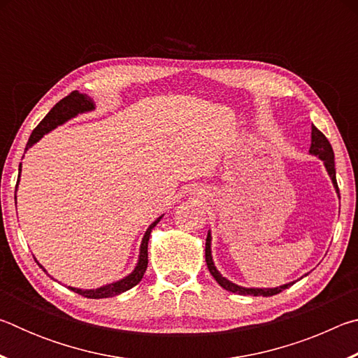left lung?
<instances>
[{"label": "left lung", "mask_w": 358, "mask_h": 358, "mask_svg": "<svg viewBox=\"0 0 358 358\" xmlns=\"http://www.w3.org/2000/svg\"><path fill=\"white\" fill-rule=\"evenodd\" d=\"M310 153L313 156H317L320 161L324 162V166L327 169V172H329L330 178H331V183L335 186V191L339 196V189H338V183H336V171H335V153H333V148L329 142V138H327L322 132H320L316 126H313L311 128V147H310ZM205 262H207V266L210 270L211 276L215 278L217 281V284L222 289L229 290V292H234V294H240V295H254V296H271V295H276L282 292L284 289H287L292 286V282H287V284H282L280 287H243V286H238V284H235L232 281H229L224 278L217 268L215 266L213 262V257H211V234L208 230V235H207V241H205Z\"/></svg>", "instance_id": "8db88e82"}]
</instances>
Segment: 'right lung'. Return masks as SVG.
<instances>
[{
  "label": "right lung",
  "instance_id": "right-lung-1",
  "mask_svg": "<svg viewBox=\"0 0 358 358\" xmlns=\"http://www.w3.org/2000/svg\"><path fill=\"white\" fill-rule=\"evenodd\" d=\"M92 110H94V104H93L92 98H88L87 94H82L78 92H72L71 94H68L66 98L59 101L58 104L45 115L44 120H42L38 124V128L31 132L25 151L28 148H31L36 142H39L41 138L44 137V134H47V132L55 129L57 126L63 124L68 120L77 117L78 113L92 112ZM20 167H22V164L19 166V172H22ZM19 180H20V173H19ZM15 199H17V196H15ZM162 216L164 215H161L159 217H157V220L147 229V232H145L142 243H141V252H138L137 265L128 276H124L123 280H120V281L106 284V286L98 287V289H77V287H69V289L74 290V292H77V294L83 295V296H87V299H108V296L120 295V294L126 292V290H129L134 286H137V284L142 281L145 270H147V266H148V240H150L151 230H153L156 224L162 220ZM38 265L47 273V270L44 268V266H42L41 264H38Z\"/></svg>",
  "mask_w": 358,
  "mask_h": 358
}]
</instances>
